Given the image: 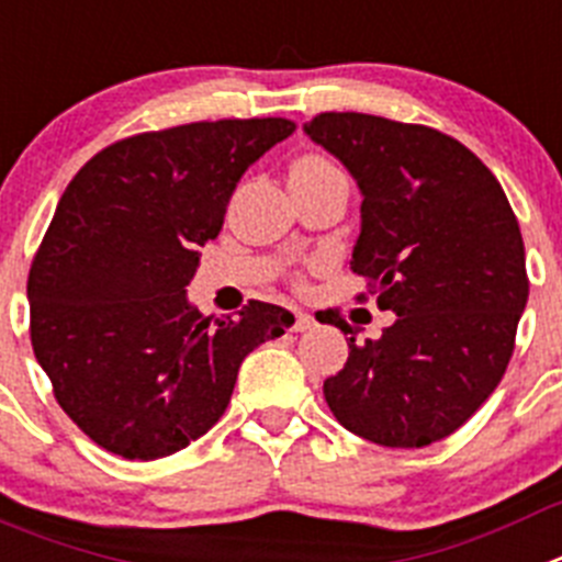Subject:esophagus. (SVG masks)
Returning a JSON list of instances; mask_svg holds the SVG:
<instances>
[{
    "label": "esophagus",
    "mask_w": 562,
    "mask_h": 562,
    "mask_svg": "<svg viewBox=\"0 0 562 562\" xmlns=\"http://www.w3.org/2000/svg\"><path fill=\"white\" fill-rule=\"evenodd\" d=\"M315 328V317L306 315V312H295V323H292V331H308Z\"/></svg>",
    "instance_id": "1"
}]
</instances>
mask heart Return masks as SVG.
<instances>
[{
	"label": "heart",
	"instance_id": "obj_1",
	"mask_svg": "<svg viewBox=\"0 0 562 562\" xmlns=\"http://www.w3.org/2000/svg\"><path fill=\"white\" fill-rule=\"evenodd\" d=\"M292 178H303V180H334V178H345L342 169L337 167V164L331 161V158L326 156H303L297 158L295 164H292V172H290V180Z\"/></svg>",
	"mask_w": 562,
	"mask_h": 562
}]
</instances>
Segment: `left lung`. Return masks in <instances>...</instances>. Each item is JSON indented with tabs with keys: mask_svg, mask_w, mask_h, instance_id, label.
<instances>
[{
	"mask_svg": "<svg viewBox=\"0 0 562 562\" xmlns=\"http://www.w3.org/2000/svg\"><path fill=\"white\" fill-rule=\"evenodd\" d=\"M306 136L345 164L362 192L351 270L393 312L323 382L328 409L387 449H424L460 429L498 387L529 297L518 220L496 175L465 144L426 125L321 113Z\"/></svg>",
	"mask_w": 562,
	"mask_h": 562,
	"instance_id": "obj_1",
	"label": "left lung"
}]
</instances>
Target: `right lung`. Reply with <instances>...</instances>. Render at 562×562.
I'll return each mask as SVG.
<instances>
[{
    "instance_id": "1",
    "label": "right lung",
    "mask_w": 562,
    "mask_h": 562,
    "mask_svg": "<svg viewBox=\"0 0 562 562\" xmlns=\"http://www.w3.org/2000/svg\"><path fill=\"white\" fill-rule=\"evenodd\" d=\"M295 122L138 133L71 178L27 278L30 339L60 409L97 446L158 460L223 418L247 353L295 323L276 303L203 317L187 301L245 169Z\"/></svg>"
}]
</instances>
